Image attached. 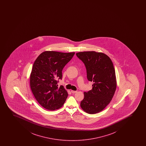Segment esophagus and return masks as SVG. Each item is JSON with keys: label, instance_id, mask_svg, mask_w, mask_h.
Returning a JSON list of instances; mask_svg holds the SVG:
<instances>
[{"label": "esophagus", "instance_id": "obj_1", "mask_svg": "<svg viewBox=\"0 0 146 146\" xmlns=\"http://www.w3.org/2000/svg\"><path fill=\"white\" fill-rule=\"evenodd\" d=\"M71 92H72V94H75V93L77 92V91H72V90Z\"/></svg>", "mask_w": 146, "mask_h": 146}]
</instances>
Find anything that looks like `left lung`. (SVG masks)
I'll list each match as a JSON object with an SVG mask.
<instances>
[{
  "mask_svg": "<svg viewBox=\"0 0 146 146\" xmlns=\"http://www.w3.org/2000/svg\"><path fill=\"white\" fill-rule=\"evenodd\" d=\"M76 55L85 65L88 80L94 83L92 89L84 92L81 108L89 114L100 112L111 102L116 89L112 61L106 54L95 51L77 52Z\"/></svg>",
  "mask_w": 146,
  "mask_h": 146,
  "instance_id": "left-lung-1",
  "label": "left lung"
}]
</instances>
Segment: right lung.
<instances>
[{"label":"right lung","instance_id":"right-lung-1","mask_svg":"<svg viewBox=\"0 0 146 146\" xmlns=\"http://www.w3.org/2000/svg\"><path fill=\"white\" fill-rule=\"evenodd\" d=\"M75 52L45 51L36 59L30 75V87L37 102L45 109L54 111L64 105L68 94L56 79H62V71Z\"/></svg>","mask_w":146,"mask_h":146}]
</instances>
